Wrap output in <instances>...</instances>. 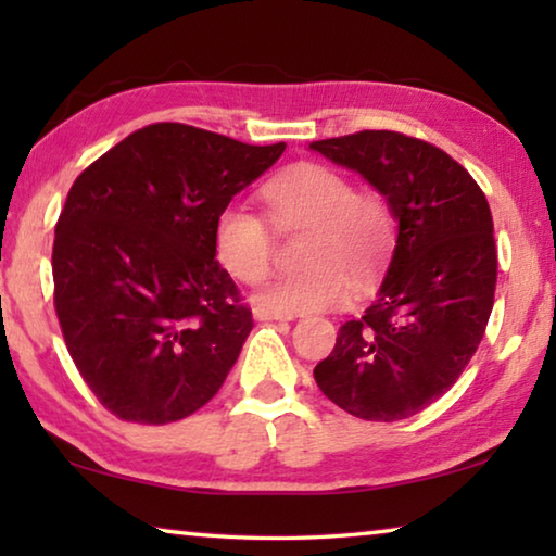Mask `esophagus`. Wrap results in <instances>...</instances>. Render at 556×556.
<instances>
[{"label":"esophagus","mask_w":556,"mask_h":556,"mask_svg":"<svg viewBox=\"0 0 556 556\" xmlns=\"http://www.w3.org/2000/svg\"><path fill=\"white\" fill-rule=\"evenodd\" d=\"M252 316H255V321H287V318H291V316H285V314L267 312V308H262V306L252 308Z\"/></svg>","instance_id":"obj_1"}]
</instances>
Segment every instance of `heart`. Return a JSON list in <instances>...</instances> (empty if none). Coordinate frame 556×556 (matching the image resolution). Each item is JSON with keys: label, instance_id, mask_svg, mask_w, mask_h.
Returning <instances> with one entry per match:
<instances>
[{"label": "heart", "instance_id": "obj_1", "mask_svg": "<svg viewBox=\"0 0 556 556\" xmlns=\"http://www.w3.org/2000/svg\"><path fill=\"white\" fill-rule=\"evenodd\" d=\"M271 218L281 228L312 225L308 267L269 279L255 291L257 306L275 314H308L341 306L351 296L348 278L370 281L392 248L394 220L380 195L355 193L351 178L326 164H299L265 186ZM215 257L244 285L265 279L271 262L267 223L232 203L215 218Z\"/></svg>", "mask_w": 556, "mask_h": 556}]
</instances>
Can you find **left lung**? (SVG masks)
Segmentation results:
<instances>
[{
    "mask_svg": "<svg viewBox=\"0 0 556 556\" xmlns=\"http://www.w3.org/2000/svg\"><path fill=\"white\" fill-rule=\"evenodd\" d=\"M308 149L361 174L397 220L378 296L341 326L316 384L353 417L407 419L451 390L485 333L497 279L491 208L464 166L400 131Z\"/></svg>",
    "mask_w": 556,
    "mask_h": 556,
    "instance_id": "left-lung-1",
    "label": "left lung"
}]
</instances>
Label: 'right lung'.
Listing matches in <instances>:
<instances>
[{"label": "right lung", "mask_w": 556, "mask_h": 556, "mask_svg": "<svg viewBox=\"0 0 556 556\" xmlns=\"http://www.w3.org/2000/svg\"><path fill=\"white\" fill-rule=\"evenodd\" d=\"M285 149L159 122L75 178L53 304L75 368L119 419L168 425L223 388L252 312L215 260V218Z\"/></svg>", "instance_id": "add662e5"}]
</instances>
